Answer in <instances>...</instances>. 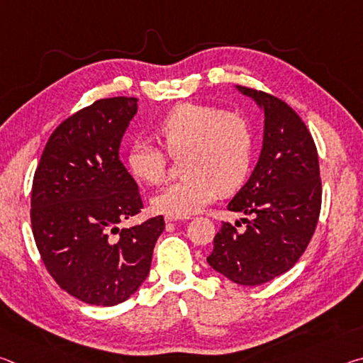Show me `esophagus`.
Segmentation results:
<instances>
[{"label": "esophagus", "instance_id": "34e87169", "mask_svg": "<svg viewBox=\"0 0 363 363\" xmlns=\"http://www.w3.org/2000/svg\"><path fill=\"white\" fill-rule=\"evenodd\" d=\"M184 219H189V218L174 216V214H167V216H164V220H167V223H176V220H184Z\"/></svg>", "mask_w": 363, "mask_h": 363}]
</instances>
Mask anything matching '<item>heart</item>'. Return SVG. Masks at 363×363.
Instances as JSON below:
<instances>
[{
  "mask_svg": "<svg viewBox=\"0 0 363 363\" xmlns=\"http://www.w3.org/2000/svg\"><path fill=\"white\" fill-rule=\"evenodd\" d=\"M171 157L182 160L184 179L152 199L155 211L190 216L211 203L219 192L230 194L247 181L255 153V128L238 112L186 102L169 110L155 128ZM126 164L138 181H163L168 157L150 140H134Z\"/></svg>",
  "mask_w": 363,
  "mask_h": 363,
  "instance_id": "heart-1",
  "label": "heart"
}]
</instances>
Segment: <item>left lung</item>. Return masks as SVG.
Segmentation results:
<instances>
[{
    "mask_svg": "<svg viewBox=\"0 0 363 363\" xmlns=\"http://www.w3.org/2000/svg\"><path fill=\"white\" fill-rule=\"evenodd\" d=\"M235 88L264 112L262 149L227 205L250 216L242 218L247 229L223 223L206 261L233 284L256 286L285 274L304 253L320 214L322 182L314 139L298 113L277 97Z\"/></svg>",
    "mask_w": 363,
    "mask_h": 363,
    "instance_id": "obj_1",
    "label": "left lung"
}]
</instances>
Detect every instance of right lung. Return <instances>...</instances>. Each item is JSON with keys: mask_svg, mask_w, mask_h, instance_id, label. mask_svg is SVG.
<instances>
[{"mask_svg": "<svg viewBox=\"0 0 363 363\" xmlns=\"http://www.w3.org/2000/svg\"><path fill=\"white\" fill-rule=\"evenodd\" d=\"M136 113V97L82 108L51 134L35 171L36 247L57 285L86 304L115 306L136 293L164 230L163 216L130 229L116 225L143 210L138 184L118 155Z\"/></svg>", "mask_w": 363, "mask_h": 363, "instance_id": "obj_1", "label": "right lung"}]
</instances>
